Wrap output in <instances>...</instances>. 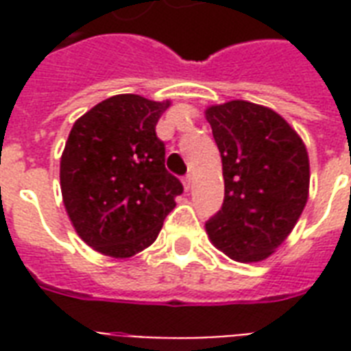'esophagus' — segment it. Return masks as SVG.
<instances>
[{"label": "esophagus", "instance_id": "1", "mask_svg": "<svg viewBox=\"0 0 351 351\" xmlns=\"http://www.w3.org/2000/svg\"><path fill=\"white\" fill-rule=\"evenodd\" d=\"M191 186H193V178H191V175H187L186 178H184V189H186V191H189V189H191Z\"/></svg>", "mask_w": 351, "mask_h": 351}]
</instances>
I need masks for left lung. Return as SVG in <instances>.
I'll use <instances>...</instances> for the list:
<instances>
[{
  "instance_id": "1",
  "label": "left lung",
  "mask_w": 351,
  "mask_h": 351,
  "mask_svg": "<svg viewBox=\"0 0 351 351\" xmlns=\"http://www.w3.org/2000/svg\"><path fill=\"white\" fill-rule=\"evenodd\" d=\"M222 156L224 204L206 231L239 262H261L293 231L310 193L302 138L269 107L231 100L206 109Z\"/></svg>"
}]
</instances>
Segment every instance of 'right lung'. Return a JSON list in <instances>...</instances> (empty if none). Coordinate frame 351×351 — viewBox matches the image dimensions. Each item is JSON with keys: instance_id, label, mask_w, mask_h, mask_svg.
<instances>
[{"instance_id": "right-lung-1", "label": "right lung", "mask_w": 351, "mask_h": 351, "mask_svg": "<svg viewBox=\"0 0 351 351\" xmlns=\"http://www.w3.org/2000/svg\"><path fill=\"white\" fill-rule=\"evenodd\" d=\"M169 100L117 95L74 121L60 160L63 206L85 244L129 258L153 244L182 195L154 127Z\"/></svg>"}]
</instances>
